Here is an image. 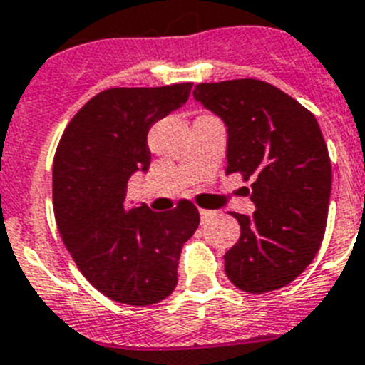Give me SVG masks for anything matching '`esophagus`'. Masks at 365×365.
I'll list each match as a JSON object with an SVG mask.
<instances>
[{
    "label": "esophagus",
    "instance_id": "obj_1",
    "mask_svg": "<svg viewBox=\"0 0 365 365\" xmlns=\"http://www.w3.org/2000/svg\"><path fill=\"white\" fill-rule=\"evenodd\" d=\"M215 217V211H210V210H200V219L202 222H207L210 219Z\"/></svg>",
    "mask_w": 365,
    "mask_h": 365
}]
</instances>
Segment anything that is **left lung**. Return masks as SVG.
Returning a JSON list of instances; mask_svg holds the SVG:
<instances>
[{"instance_id": "1", "label": "left lung", "mask_w": 365, "mask_h": 365, "mask_svg": "<svg viewBox=\"0 0 365 365\" xmlns=\"http://www.w3.org/2000/svg\"><path fill=\"white\" fill-rule=\"evenodd\" d=\"M192 96L228 131L226 174L250 183L252 215L232 213L241 226L225 254L230 282L247 293L287 286L319 250L329 215V150L306 107L259 79L200 83Z\"/></svg>"}]
</instances>
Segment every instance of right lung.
Here are the masks:
<instances>
[{
    "instance_id": "1",
    "label": "right lung",
    "mask_w": 365,
    "mask_h": 365,
    "mask_svg": "<svg viewBox=\"0 0 365 365\" xmlns=\"http://www.w3.org/2000/svg\"><path fill=\"white\" fill-rule=\"evenodd\" d=\"M191 87L102 91L76 113L55 152L64 247L98 292L122 304L150 306L174 292L182 247L200 222L189 200L165 213L125 202L128 180L150 167V128L187 102Z\"/></svg>"
}]
</instances>
